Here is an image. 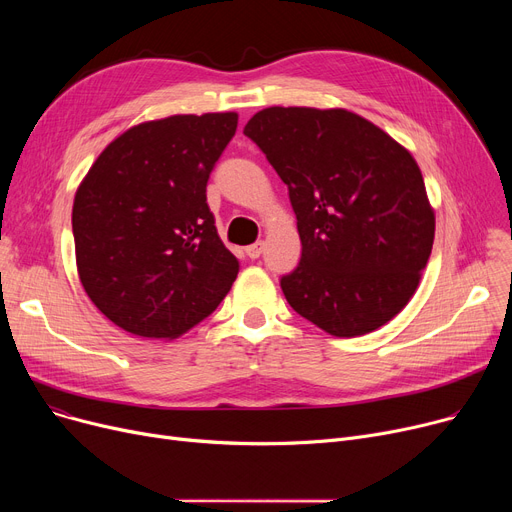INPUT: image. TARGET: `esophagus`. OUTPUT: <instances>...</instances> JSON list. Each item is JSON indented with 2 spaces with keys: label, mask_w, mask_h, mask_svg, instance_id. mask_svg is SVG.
<instances>
[{
  "label": "esophagus",
  "mask_w": 512,
  "mask_h": 512,
  "mask_svg": "<svg viewBox=\"0 0 512 512\" xmlns=\"http://www.w3.org/2000/svg\"><path fill=\"white\" fill-rule=\"evenodd\" d=\"M245 253L251 257V259H259L261 253H263V242H255V245H249L245 249Z\"/></svg>",
  "instance_id": "esophagus-1"
}]
</instances>
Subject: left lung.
<instances>
[{
    "label": "left lung",
    "mask_w": 512,
    "mask_h": 512,
    "mask_svg": "<svg viewBox=\"0 0 512 512\" xmlns=\"http://www.w3.org/2000/svg\"><path fill=\"white\" fill-rule=\"evenodd\" d=\"M247 137L288 186L301 261L288 305L332 336L378 330L413 297L436 220L413 155L346 110L267 107Z\"/></svg>",
    "instance_id": "obj_1"
}]
</instances>
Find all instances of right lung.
Here are the masks:
<instances>
[{"instance_id":"add662e5","label":"right lung","mask_w":512,"mask_h":512,"mask_svg":"<svg viewBox=\"0 0 512 512\" xmlns=\"http://www.w3.org/2000/svg\"><path fill=\"white\" fill-rule=\"evenodd\" d=\"M238 116H170L126 130L78 186L72 232L80 282L134 336L176 338L218 307L240 263L207 205V180Z\"/></svg>"}]
</instances>
